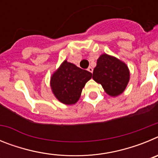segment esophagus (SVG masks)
Returning a JSON list of instances; mask_svg holds the SVG:
<instances>
[{"instance_id": "obj_1", "label": "esophagus", "mask_w": 158, "mask_h": 158, "mask_svg": "<svg viewBox=\"0 0 158 158\" xmlns=\"http://www.w3.org/2000/svg\"><path fill=\"white\" fill-rule=\"evenodd\" d=\"M88 71H89V72H90V73H93V67L89 66V68H88Z\"/></svg>"}]
</instances>
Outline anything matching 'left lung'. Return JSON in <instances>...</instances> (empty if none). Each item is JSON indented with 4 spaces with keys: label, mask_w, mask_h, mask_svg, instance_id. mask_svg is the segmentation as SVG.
I'll return each instance as SVG.
<instances>
[{
    "label": "left lung",
    "mask_w": 158,
    "mask_h": 158,
    "mask_svg": "<svg viewBox=\"0 0 158 158\" xmlns=\"http://www.w3.org/2000/svg\"><path fill=\"white\" fill-rule=\"evenodd\" d=\"M93 79L101 85L107 94L117 96L123 93L129 82V69L115 57L103 54L97 59Z\"/></svg>",
    "instance_id": "1"
}]
</instances>
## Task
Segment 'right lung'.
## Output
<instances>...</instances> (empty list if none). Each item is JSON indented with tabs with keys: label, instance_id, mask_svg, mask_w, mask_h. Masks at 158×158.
Returning a JSON list of instances; mask_svg holds the SVG:
<instances>
[{
	"label": "right lung",
	"instance_id": "add662e5",
	"mask_svg": "<svg viewBox=\"0 0 158 158\" xmlns=\"http://www.w3.org/2000/svg\"><path fill=\"white\" fill-rule=\"evenodd\" d=\"M92 73L65 60L51 78V87L54 96L62 104H76Z\"/></svg>",
	"mask_w": 158,
	"mask_h": 158
}]
</instances>
